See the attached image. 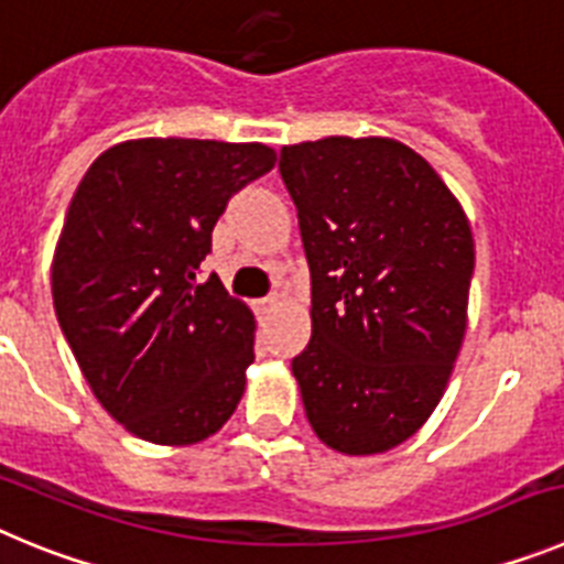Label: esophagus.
Masks as SVG:
<instances>
[{"label": "esophagus", "mask_w": 564, "mask_h": 564, "mask_svg": "<svg viewBox=\"0 0 564 564\" xmlns=\"http://www.w3.org/2000/svg\"><path fill=\"white\" fill-rule=\"evenodd\" d=\"M273 302H276V299H273V296H268V299H259V302H253V307H257L259 313H265V311H271V307H273Z\"/></svg>", "instance_id": "obj_1"}]
</instances>
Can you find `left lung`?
<instances>
[{"label":"left lung","instance_id":"8db88e82","mask_svg":"<svg viewBox=\"0 0 564 564\" xmlns=\"http://www.w3.org/2000/svg\"><path fill=\"white\" fill-rule=\"evenodd\" d=\"M311 265L305 415L341 455H378L435 412L466 336L475 239L441 174L392 138L282 147Z\"/></svg>","mask_w":564,"mask_h":564}]
</instances>
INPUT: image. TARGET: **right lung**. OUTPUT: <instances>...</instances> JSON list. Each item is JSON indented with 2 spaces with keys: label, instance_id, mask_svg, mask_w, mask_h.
Here are the masks:
<instances>
[{
  "label": "right lung",
  "instance_id": "obj_1",
  "mask_svg": "<svg viewBox=\"0 0 564 564\" xmlns=\"http://www.w3.org/2000/svg\"><path fill=\"white\" fill-rule=\"evenodd\" d=\"M273 163L265 143L141 138L98 154L73 194L50 273L58 325L143 441H206L246 392L253 313L197 273L228 200Z\"/></svg>",
  "mask_w": 564,
  "mask_h": 564
}]
</instances>
